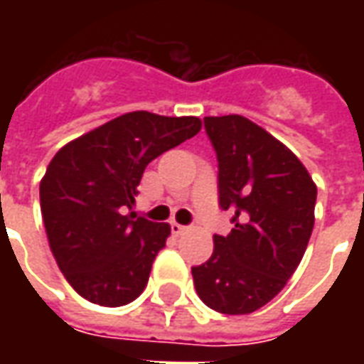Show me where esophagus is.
I'll return each mask as SVG.
<instances>
[{
  "label": "esophagus",
  "instance_id": "1",
  "mask_svg": "<svg viewBox=\"0 0 364 364\" xmlns=\"http://www.w3.org/2000/svg\"><path fill=\"white\" fill-rule=\"evenodd\" d=\"M171 232H173L175 236H181L187 232V226H183V224H177V222H171Z\"/></svg>",
  "mask_w": 364,
  "mask_h": 364
}]
</instances>
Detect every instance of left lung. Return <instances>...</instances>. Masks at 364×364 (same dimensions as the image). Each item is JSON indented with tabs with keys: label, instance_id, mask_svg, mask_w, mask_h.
Here are the masks:
<instances>
[{
	"label": "left lung",
	"instance_id": "8db88e82",
	"mask_svg": "<svg viewBox=\"0 0 364 364\" xmlns=\"http://www.w3.org/2000/svg\"><path fill=\"white\" fill-rule=\"evenodd\" d=\"M218 161V206L232 214L228 236L191 267L200 300L216 312L252 314L296 271L314 228L318 189L300 159L240 114L205 117Z\"/></svg>",
	"mask_w": 364,
	"mask_h": 364
}]
</instances>
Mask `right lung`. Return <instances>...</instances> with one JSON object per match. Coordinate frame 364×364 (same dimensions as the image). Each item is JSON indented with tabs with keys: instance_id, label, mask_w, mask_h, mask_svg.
<instances>
[{
	"instance_id": "add662e5",
	"label": "right lung",
	"mask_w": 364,
	"mask_h": 364,
	"mask_svg": "<svg viewBox=\"0 0 364 364\" xmlns=\"http://www.w3.org/2000/svg\"><path fill=\"white\" fill-rule=\"evenodd\" d=\"M200 130L197 117L127 112L66 144L41 181V213L60 271L93 304H128L148 284L169 226L136 216L151 159Z\"/></svg>"
}]
</instances>
